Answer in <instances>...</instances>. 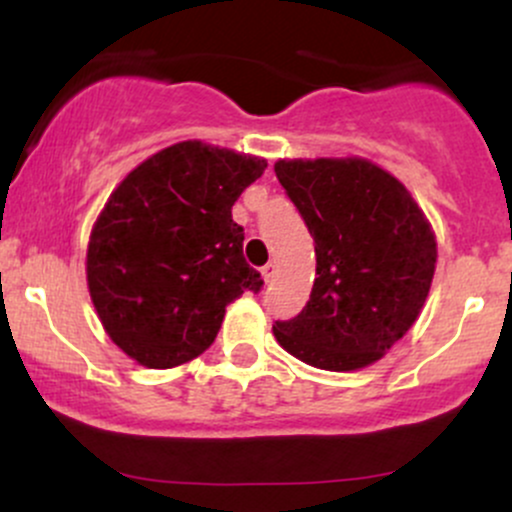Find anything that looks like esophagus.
Wrapping results in <instances>:
<instances>
[{"instance_id":"esophagus-1","label":"esophagus","mask_w":512,"mask_h":512,"mask_svg":"<svg viewBox=\"0 0 512 512\" xmlns=\"http://www.w3.org/2000/svg\"><path fill=\"white\" fill-rule=\"evenodd\" d=\"M274 276H276V264H274V262L264 264V267H262V279H264V284H272Z\"/></svg>"}]
</instances>
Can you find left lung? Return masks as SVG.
I'll return each instance as SVG.
<instances>
[{"label":"left lung","mask_w":512,"mask_h":512,"mask_svg":"<svg viewBox=\"0 0 512 512\" xmlns=\"http://www.w3.org/2000/svg\"><path fill=\"white\" fill-rule=\"evenodd\" d=\"M274 173L315 240L301 315L272 327L308 366H373L411 330L431 291L438 243L407 187L361 156L279 158Z\"/></svg>","instance_id":"1"}]
</instances>
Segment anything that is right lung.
I'll return each instance as SVG.
<instances>
[{"label":"right lung","instance_id":"1","mask_svg":"<svg viewBox=\"0 0 512 512\" xmlns=\"http://www.w3.org/2000/svg\"><path fill=\"white\" fill-rule=\"evenodd\" d=\"M262 156L187 139L156 151L115 187L91 228L86 284L105 334L144 368L209 349L226 305L260 291L233 221Z\"/></svg>","mask_w":512,"mask_h":512}]
</instances>
